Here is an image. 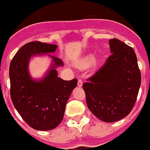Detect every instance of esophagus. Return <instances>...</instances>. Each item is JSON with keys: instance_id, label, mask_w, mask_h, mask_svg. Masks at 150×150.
<instances>
[{"instance_id": "34e87169", "label": "esophagus", "mask_w": 150, "mask_h": 150, "mask_svg": "<svg viewBox=\"0 0 150 150\" xmlns=\"http://www.w3.org/2000/svg\"><path fill=\"white\" fill-rule=\"evenodd\" d=\"M82 86H83V81H82V79H79V80H78V87L81 88Z\"/></svg>"}]
</instances>
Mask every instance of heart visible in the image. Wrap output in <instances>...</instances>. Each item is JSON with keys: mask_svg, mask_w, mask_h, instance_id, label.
I'll return each instance as SVG.
<instances>
[{"mask_svg": "<svg viewBox=\"0 0 150 150\" xmlns=\"http://www.w3.org/2000/svg\"><path fill=\"white\" fill-rule=\"evenodd\" d=\"M94 62V56L92 55H88L85 56L78 62V67L81 69H85L88 67Z\"/></svg>", "mask_w": 150, "mask_h": 150, "instance_id": "heart-1", "label": "heart"}]
</instances>
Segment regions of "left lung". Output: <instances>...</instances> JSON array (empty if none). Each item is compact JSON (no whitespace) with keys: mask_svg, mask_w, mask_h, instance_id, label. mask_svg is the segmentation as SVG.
Here are the masks:
<instances>
[{"mask_svg":"<svg viewBox=\"0 0 150 150\" xmlns=\"http://www.w3.org/2000/svg\"><path fill=\"white\" fill-rule=\"evenodd\" d=\"M112 55L83 86L88 109L105 122L128 116L134 105L141 75L134 50L118 39L109 40Z\"/></svg>","mask_w":150,"mask_h":150,"instance_id":"left-lung-1","label":"left lung"}]
</instances>
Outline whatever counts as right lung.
I'll return each mask as SVG.
<instances>
[{
  "label": "right lung",
  "instance_id": "obj_1",
  "mask_svg": "<svg viewBox=\"0 0 150 150\" xmlns=\"http://www.w3.org/2000/svg\"><path fill=\"white\" fill-rule=\"evenodd\" d=\"M56 45L30 42L22 46L10 65V96L22 118L32 128L49 131L62 121L66 104L77 79L70 81L58 77L56 68L64 66L60 59L50 55ZM47 55L52 60L45 76L34 79L29 73V62L34 56Z\"/></svg>",
  "mask_w": 150,
  "mask_h": 150
}]
</instances>
